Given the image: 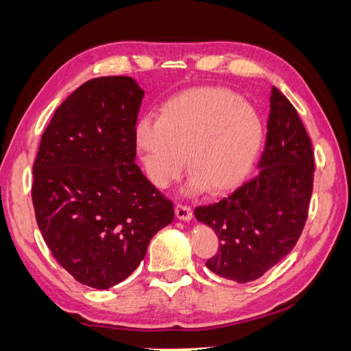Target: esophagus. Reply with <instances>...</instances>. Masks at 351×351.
Wrapping results in <instances>:
<instances>
[{"instance_id": "esophagus-1", "label": "esophagus", "mask_w": 351, "mask_h": 351, "mask_svg": "<svg viewBox=\"0 0 351 351\" xmlns=\"http://www.w3.org/2000/svg\"><path fill=\"white\" fill-rule=\"evenodd\" d=\"M175 213H176V218L181 221H190L193 216L192 208H190L189 206H184V204H176Z\"/></svg>"}]
</instances>
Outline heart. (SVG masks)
<instances>
[{"label": "heart", "mask_w": 351, "mask_h": 351, "mask_svg": "<svg viewBox=\"0 0 351 351\" xmlns=\"http://www.w3.org/2000/svg\"><path fill=\"white\" fill-rule=\"evenodd\" d=\"M135 139L156 187H169L181 175L187 155L190 190L222 193L250 171L263 141V123L238 93L202 87L167 101L159 119L143 118Z\"/></svg>", "instance_id": "obj_1"}]
</instances>
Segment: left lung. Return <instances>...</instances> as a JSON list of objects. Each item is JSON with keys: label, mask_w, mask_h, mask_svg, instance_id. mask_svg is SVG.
<instances>
[{"label": "left lung", "mask_w": 351, "mask_h": 351, "mask_svg": "<svg viewBox=\"0 0 351 351\" xmlns=\"http://www.w3.org/2000/svg\"><path fill=\"white\" fill-rule=\"evenodd\" d=\"M258 169L256 176L224 199L195 208V218L213 228L219 239L207 269L239 284L261 278L293 250L313 192L311 139L295 107L276 87H271Z\"/></svg>", "instance_id": "obj_1"}]
</instances>
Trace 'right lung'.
<instances>
[{"mask_svg": "<svg viewBox=\"0 0 351 351\" xmlns=\"http://www.w3.org/2000/svg\"><path fill=\"white\" fill-rule=\"evenodd\" d=\"M144 90L130 76L84 82L56 109L34 162L38 227L62 269L107 290L136 270L173 204L135 164Z\"/></svg>", "mask_w": 351, "mask_h": 351, "instance_id": "1", "label": "right lung"}]
</instances>
